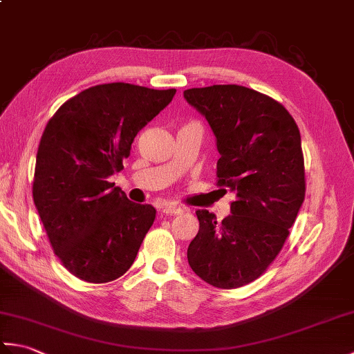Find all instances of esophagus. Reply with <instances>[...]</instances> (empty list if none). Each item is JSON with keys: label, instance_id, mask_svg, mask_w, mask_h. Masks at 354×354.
I'll return each mask as SVG.
<instances>
[{"label": "esophagus", "instance_id": "1", "mask_svg": "<svg viewBox=\"0 0 354 354\" xmlns=\"http://www.w3.org/2000/svg\"><path fill=\"white\" fill-rule=\"evenodd\" d=\"M161 213L164 216H176L179 213H183V209L178 208V207H173V205H164L161 208Z\"/></svg>", "mask_w": 354, "mask_h": 354}]
</instances>
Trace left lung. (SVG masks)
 <instances>
[{"label": "left lung", "mask_w": 354, "mask_h": 354, "mask_svg": "<svg viewBox=\"0 0 354 354\" xmlns=\"http://www.w3.org/2000/svg\"><path fill=\"white\" fill-rule=\"evenodd\" d=\"M184 99L216 137L217 185L236 194L222 222L198 209L199 231L187 259L208 284L236 289L257 280L275 260L303 205L301 135L281 103L251 88H192Z\"/></svg>", "instance_id": "obj_1"}]
</instances>
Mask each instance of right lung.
<instances>
[{
	"label": "right lung",
	"instance_id": "add662e5",
	"mask_svg": "<svg viewBox=\"0 0 354 354\" xmlns=\"http://www.w3.org/2000/svg\"><path fill=\"white\" fill-rule=\"evenodd\" d=\"M176 89L95 85L66 100L37 147L33 201L53 251L88 283L122 277L137 257L156 209L108 181L123 169L137 133Z\"/></svg>",
	"mask_w": 354,
	"mask_h": 354
}]
</instances>
